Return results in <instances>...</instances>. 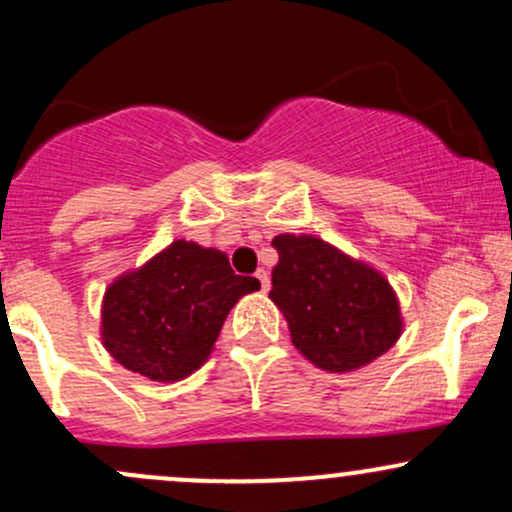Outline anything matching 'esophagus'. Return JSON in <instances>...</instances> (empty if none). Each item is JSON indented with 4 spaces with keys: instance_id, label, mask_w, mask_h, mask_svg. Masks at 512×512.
Returning <instances> with one entry per match:
<instances>
[{
    "instance_id": "esophagus-1",
    "label": "esophagus",
    "mask_w": 512,
    "mask_h": 512,
    "mask_svg": "<svg viewBox=\"0 0 512 512\" xmlns=\"http://www.w3.org/2000/svg\"><path fill=\"white\" fill-rule=\"evenodd\" d=\"M255 276H257V281H260V289L269 291V272H267V269H257Z\"/></svg>"
}]
</instances>
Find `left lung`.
Masks as SVG:
<instances>
[{
  "label": "left lung",
  "instance_id": "obj_1",
  "mask_svg": "<svg viewBox=\"0 0 512 512\" xmlns=\"http://www.w3.org/2000/svg\"><path fill=\"white\" fill-rule=\"evenodd\" d=\"M279 264L269 298L289 322L296 349L344 373L385 354L402 332L395 291L378 272L313 236H276Z\"/></svg>",
  "mask_w": 512,
  "mask_h": 512
}]
</instances>
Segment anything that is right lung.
<instances>
[{
    "label": "right lung",
    "mask_w": 512,
    "mask_h": 512,
    "mask_svg": "<svg viewBox=\"0 0 512 512\" xmlns=\"http://www.w3.org/2000/svg\"><path fill=\"white\" fill-rule=\"evenodd\" d=\"M257 289L260 281L233 272L223 252L175 240L105 291V349L158 383L187 378L207 361L228 310Z\"/></svg>",
    "instance_id": "add662e5"
}]
</instances>
